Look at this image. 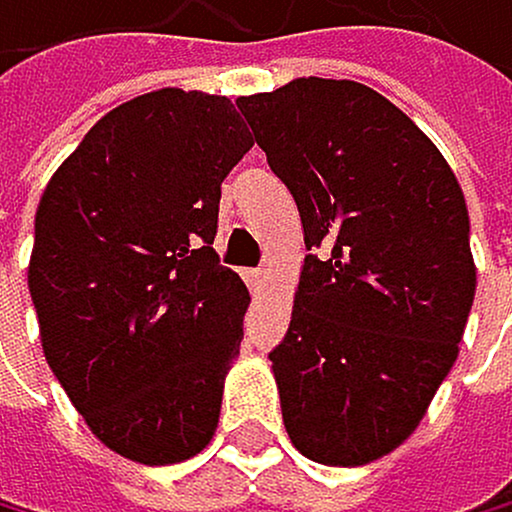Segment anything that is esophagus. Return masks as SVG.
Listing matches in <instances>:
<instances>
[{
    "mask_svg": "<svg viewBox=\"0 0 512 512\" xmlns=\"http://www.w3.org/2000/svg\"><path fill=\"white\" fill-rule=\"evenodd\" d=\"M243 278H246V285H250L253 295H259V291L266 288V272H262V269H246Z\"/></svg>",
    "mask_w": 512,
    "mask_h": 512,
    "instance_id": "esophagus-1",
    "label": "esophagus"
}]
</instances>
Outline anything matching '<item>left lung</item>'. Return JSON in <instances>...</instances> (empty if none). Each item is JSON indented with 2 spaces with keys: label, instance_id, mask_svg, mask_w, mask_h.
Returning <instances> with one entry per match:
<instances>
[{
  "label": "left lung",
  "instance_id": "left-lung-1",
  "mask_svg": "<svg viewBox=\"0 0 512 512\" xmlns=\"http://www.w3.org/2000/svg\"><path fill=\"white\" fill-rule=\"evenodd\" d=\"M237 108L320 250L269 352L285 430L311 462L368 465L417 430L458 356L475 301L465 195L362 82L295 79Z\"/></svg>",
  "mask_w": 512,
  "mask_h": 512
}]
</instances>
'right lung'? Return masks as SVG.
I'll return each instance as SVG.
<instances>
[{
    "label": "right lung",
    "mask_w": 512,
    "mask_h": 512,
    "mask_svg": "<svg viewBox=\"0 0 512 512\" xmlns=\"http://www.w3.org/2000/svg\"><path fill=\"white\" fill-rule=\"evenodd\" d=\"M253 147L224 95H137L82 137L34 214L47 365L111 452L192 458L214 436L250 304L214 253L221 182Z\"/></svg>",
    "instance_id": "1"
}]
</instances>
